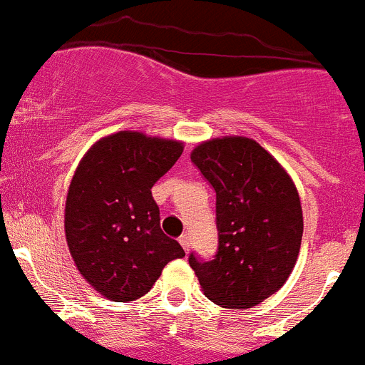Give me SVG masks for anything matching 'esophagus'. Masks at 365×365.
Masks as SVG:
<instances>
[{
    "label": "esophagus",
    "mask_w": 365,
    "mask_h": 365,
    "mask_svg": "<svg viewBox=\"0 0 365 365\" xmlns=\"http://www.w3.org/2000/svg\"><path fill=\"white\" fill-rule=\"evenodd\" d=\"M178 242L180 244H182V247L185 249V251H189V247H190V238H189V235H182L178 238Z\"/></svg>",
    "instance_id": "1"
}]
</instances>
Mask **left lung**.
Returning <instances> with one entry per match:
<instances>
[{"instance_id": "obj_1", "label": "left lung", "mask_w": 365, "mask_h": 365, "mask_svg": "<svg viewBox=\"0 0 365 365\" xmlns=\"http://www.w3.org/2000/svg\"><path fill=\"white\" fill-rule=\"evenodd\" d=\"M190 162L216 192L218 249L195 269L209 300L247 309L277 293L294 264L304 232L297 187L280 163L249 138H218L196 147Z\"/></svg>"}]
</instances>
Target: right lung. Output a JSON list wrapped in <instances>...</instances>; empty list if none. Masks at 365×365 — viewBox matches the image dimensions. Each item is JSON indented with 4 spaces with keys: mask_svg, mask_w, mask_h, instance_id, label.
<instances>
[{
    "mask_svg": "<svg viewBox=\"0 0 365 365\" xmlns=\"http://www.w3.org/2000/svg\"><path fill=\"white\" fill-rule=\"evenodd\" d=\"M183 145L140 133L110 134L81 160L68 187L65 235L85 280L113 302L147 294L185 251L160 227L153 185Z\"/></svg>",
    "mask_w": 365,
    "mask_h": 365,
    "instance_id": "add662e5",
    "label": "right lung"
}]
</instances>
